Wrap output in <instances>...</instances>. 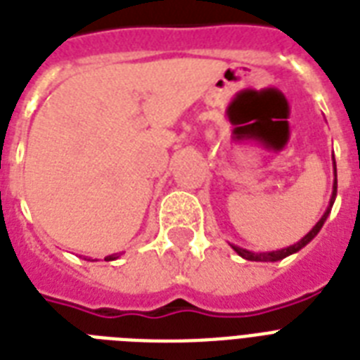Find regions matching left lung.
<instances>
[{
  "instance_id": "left-lung-1",
  "label": "left lung",
  "mask_w": 360,
  "mask_h": 360,
  "mask_svg": "<svg viewBox=\"0 0 360 360\" xmlns=\"http://www.w3.org/2000/svg\"><path fill=\"white\" fill-rule=\"evenodd\" d=\"M333 160H335V155H333ZM333 164H335V186H333V196H330L329 207H327V211L323 213V217L318 220V224L314 226L312 230L308 231L307 236L302 237L299 243L288 246V248H282V250H273V252H250V250H246V248H240V246H236V245H231V248H233V250H236L240 257L248 259V262H278V259H284V257H288L290 254H295V252H299L302 246H307L308 243L314 239V237L318 236L319 230L323 228L325 220H327V217H329V213H330V207H333V203H335V198H336V162H333Z\"/></svg>"
}]
</instances>
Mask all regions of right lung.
<instances>
[{
	"label": "right lung",
	"mask_w": 360,
	"mask_h": 360,
	"mask_svg": "<svg viewBox=\"0 0 360 360\" xmlns=\"http://www.w3.org/2000/svg\"><path fill=\"white\" fill-rule=\"evenodd\" d=\"M115 257H120V256H117V254H112V256L104 257V262H112V259H115ZM91 262H95V259H91Z\"/></svg>",
	"instance_id": "add662e5"
}]
</instances>
